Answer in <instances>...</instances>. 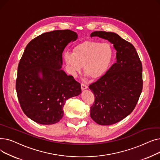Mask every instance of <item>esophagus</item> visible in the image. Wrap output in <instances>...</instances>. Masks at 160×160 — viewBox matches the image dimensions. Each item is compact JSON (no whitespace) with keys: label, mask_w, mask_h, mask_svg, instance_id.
Listing matches in <instances>:
<instances>
[{"label":"esophagus","mask_w":160,"mask_h":160,"mask_svg":"<svg viewBox=\"0 0 160 160\" xmlns=\"http://www.w3.org/2000/svg\"><path fill=\"white\" fill-rule=\"evenodd\" d=\"M81 89H82V90H85V89H88V86L86 84H84V83H82V84H81Z\"/></svg>","instance_id":"1"}]
</instances>
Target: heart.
<instances>
[{"label": "heart", "instance_id": "b5f03b06", "mask_svg": "<svg viewBox=\"0 0 160 160\" xmlns=\"http://www.w3.org/2000/svg\"><path fill=\"white\" fill-rule=\"evenodd\" d=\"M114 58L111 44L85 41L76 45L72 53H65L64 59L71 72H79L84 66V73L92 80L99 79L108 72Z\"/></svg>", "mask_w": 160, "mask_h": 160}]
</instances>
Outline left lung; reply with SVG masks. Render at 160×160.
I'll return each mask as SVG.
<instances>
[{
	"label": "left lung",
	"mask_w": 160,
	"mask_h": 160,
	"mask_svg": "<svg viewBox=\"0 0 160 160\" xmlns=\"http://www.w3.org/2000/svg\"><path fill=\"white\" fill-rule=\"evenodd\" d=\"M90 36L108 40L117 51L116 63L89 86L95 97L90 108L91 119L100 125H111L135 108L142 89V64L133 45L117 33L95 31Z\"/></svg>",
	"instance_id": "obj_1"
}]
</instances>
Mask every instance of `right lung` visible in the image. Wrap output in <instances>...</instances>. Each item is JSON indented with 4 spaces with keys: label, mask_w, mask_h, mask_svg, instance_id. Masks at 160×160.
<instances>
[{
    "label": "right lung",
    "mask_w": 160,
    "mask_h": 160,
    "mask_svg": "<svg viewBox=\"0 0 160 160\" xmlns=\"http://www.w3.org/2000/svg\"><path fill=\"white\" fill-rule=\"evenodd\" d=\"M78 34L70 30L42 33L25 48L19 62L16 91L28 118L41 124H52L63 115L67 100L81 93L80 83L62 69V53Z\"/></svg>",
    "instance_id": "add662e5"
}]
</instances>
